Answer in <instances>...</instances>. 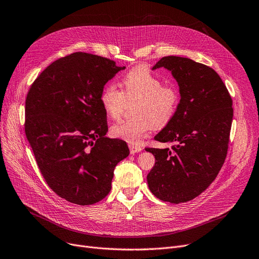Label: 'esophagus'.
I'll return each instance as SVG.
<instances>
[{
	"mask_svg": "<svg viewBox=\"0 0 259 259\" xmlns=\"http://www.w3.org/2000/svg\"><path fill=\"white\" fill-rule=\"evenodd\" d=\"M130 151L131 154H136L142 151V148L139 146H135V144H130Z\"/></svg>",
	"mask_w": 259,
	"mask_h": 259,
	"instance_id": "obj_1",
	"label": "esophagus"
}]
</instances>
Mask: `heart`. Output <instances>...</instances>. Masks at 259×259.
Here are the masks:
<instances>
[{"label": "heart", "mask_w": 259, "mask_h": 259, "mask_svg": "<svg viewBox=\"0 0 259 259\" xmlns=\"http://www.w3.org/2000/svg\"><path fill=\"white\" fill-rule=\"evenodd\" d=\"M116 85L107 84L100 95L101 106L110 119L121 116L127 103L135 102L133 116L110 126V135L128 143H138L153 130L161 128L171 122L180 106V91L173 85H163V80L151 70L137 67L120 79Z\"/></svg>", "instance_id": "1"}]
</instances>
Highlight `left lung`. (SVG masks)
Instances as JSON below:
<instances>
[{
	"instance_id": "1",
	"label": "left lung",
	"mask_w": 259,
	"mask_h": 259,
	"mask_svg": "<svg viewBox=\"0 0 259 259\" xmlns=\"http://www.w3.org/2000/svg\"><path fill=\"white\" fill-rule=\"evenodd\" d=\"M169 70L180 87V106L155 140L171 148H147L155 165L147 180L163 202H188L214 181L224 163L233 121V101L221 77L210 67L190 58L165 56L153 70Z\"/></svg>"
}]
</instances>
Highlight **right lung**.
Segmentation results:
<instances>
[{
  "instance_id": "right-lung-1",
  "label": "right lung",
  "mask_w": 259,
  "mask_h": 259,
  "mask_svg": "<svg viewBox=\"0 0 259 259\" xmlns=\"http://www.w3.org/2000/svg\"><path fill=\"white\" fill-rule=\"evenodd\" d=\"M123 69L76 52L52 63L29 88L26 138L49 187L70 203L104 199L115 167L130 154L125 141L105 136L107 118L100 103L102 89Z\"/></svg>"
}]
</instances>
